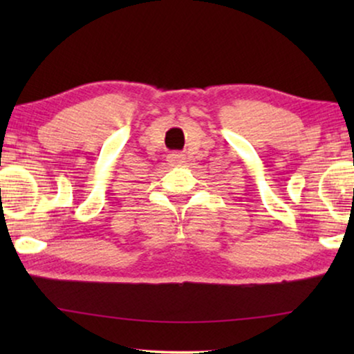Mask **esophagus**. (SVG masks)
Wrapping results in <instances>:
<instances>
[{
    "label": "esophagus",
    "mask_w": 354,
    "mask_h": 354,
    "mask_svg": "<svg viewBox=\"0 0 354 354\" xmlns=\"http://www.w3.org/2000/svg\"><path fill=\"white\" fill-rule=\"evenodd\" d=\"M167 161L172 164H182L183 162V154H180V153H171L167 156Z\"/></svg>",
    "instance_id": "1"
}]
</instances>
